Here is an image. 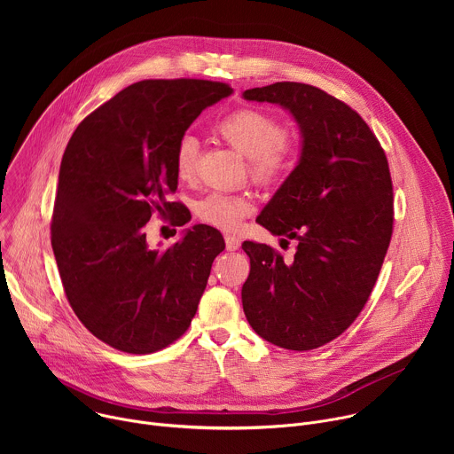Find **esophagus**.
I'll use <instances>...</instances> for the list:
<instances>
[{"instance_id":"1","label":"esophagus","mask_w":454,"mask_h":454,"mask_svg":"<svg viewBox=\"0 0 454 454\" xmlns=\"http://www.w3.org/2000/svg\"><path fill=\"white\" fill-rule=\"evenodd\" d=\"M224 240H226V249L228 251H235V249L240 247V239L235 237V235H226Z\"/></svg>"}]
</instances>
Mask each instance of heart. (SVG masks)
I'll return each mask as SVG.
<instances>
[{
    "instance_id": "heart-1",
    "label": "heart",
    "mask_w": 454,
    "mask_h": 454,
    "mask_svg": "<svg viewBox=\"0 0 454 454\" xmlns=\"http://www.w3.org/2000/svg\"><path fill=\"white\" fill-rule=\"evenodd\" d=\"M215 131L237 153L249 158L253 177L262 183H273L289 174L296 160L293 140L284 133L282 121L262 109L244 107L224 116ZM198 140L186 135L177 142L174 168L179 179H192L198 168ZM253 212L249 196L228 192H212L198 203V215L205 223L233 231L242 219Z\"/></svg>"
}]
</instances>
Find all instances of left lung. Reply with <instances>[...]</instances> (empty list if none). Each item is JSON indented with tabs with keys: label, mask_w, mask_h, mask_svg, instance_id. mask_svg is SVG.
<instances>
[{
	"label": "left lung",
	"mask_w": 454,
	"mask_h": 454,
	"mask_svg": "<svg viewBox=\"0 0 454 454\" xmlns=\"http://www.w3.org/2000/svg\"><path fill=\"white\" fill-rule=\"evenodd\" d=\"M242 97L278 104L301 135L298 165L256 217L296 240V253L284 261L266 244H242L244 314L266 341L312 350L352 325L375 286L394 228L390 168L366 121L325 91L275 82Z\"/></svg>",
	"instance_id": "left-lung-1"
}]
</instances>
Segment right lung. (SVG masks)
Masks as SVG:
<instances>
[{
	"mask_svg": "<svg viewBox=\"0 0 454 454\" xmlns=\"http://www.w3.org/2000/svg\"><path fill=\"white\" fill-rule=\"evenodd\" d=\"M231 91L200 79L131 84L86 116L64 151L51 217L59 275L82 325L116 350L158 352L196 316L223 235L196 224L161 251L145 224L154 212L174 215L165 196L177 188V142Z\"/></svg>",
	"mask_w": 454,
	"mask_h": 454,
	"instance_id": "right-lung-1",
	"label": "right lung"
}]
</instances>
